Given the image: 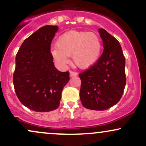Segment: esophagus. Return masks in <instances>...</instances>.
Masks as SVG:
<instances>
[{"instance_id": "1", "label": "esophagus", "mask_w": 146, "mask_h": 146, "mask_svg": "<svg viewBox=\"0 0 146 146\" xmlns=\"http://www.w3.org/2000/svg\"><path fill=\"white\" fill-rule=\"evenodd\" d=\"M69 75H70V77H73V76H77L78 74V73H76V72L70 71Z\"/></svg>"}]
</instances>
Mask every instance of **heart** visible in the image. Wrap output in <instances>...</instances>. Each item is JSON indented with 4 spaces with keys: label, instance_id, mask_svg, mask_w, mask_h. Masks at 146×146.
I'll return each instance as SVG.
<instances>
[{
    "label": "heart",
    "instance_id": "heart-1",
    "mask_svg": "<svg viewBox=\"0 0 146 146\" xmlns=\"http://www.w3.org/2000/svg\"><path fill=\"white\" fill-rule=\"evenodd\" d=\"M102 49L101 40L95 33L69 31L59 37L56 47L52 49L51 55L53 60L61 67L67 64L68 57L72 56L78 67L86 69L98 62Z\"/></svg>",
    "mask_w": 146,
    "mask_h": 146
}]
</instances>
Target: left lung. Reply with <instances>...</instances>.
<instances>
[{"instance_id": "left-lung-1", "label": "left lung", "mask_w": 146, "mask_h": 146, "mask_svg": "<svg viewBox=\"0 0 146 146\" xmlns=\"http://www.w3.org/2000/svg\"><path fill=\"white\" fill-rule=\"evenodd\" d=\"M104 51L98 62L79 75L80 96L85 108L104 110L120 100L125 86V60L119 42L104 29H99Z\"/></svg>"}]
</instances>
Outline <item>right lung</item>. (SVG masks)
Listing matches in <instances>:
<instances>
[{
  "label": "right lung",
  "instance_id": "add662e5",
  "mask_svg": "<svg viewBox=\"0 0 146 146\" xmlns=\"http://www.w3.org/2000/svg\"><path fill=\"white\" fill-rule=\"evenodd\" d=\"M58 31L57 25H45L25 39L16 56L13 77L20 102L36 112H49L60 105L62 91L69 80V73L55 67L50 52Z\"/></svg>",
  "mask_w": 146,
  "mask_h": 146
}]
</instances>
